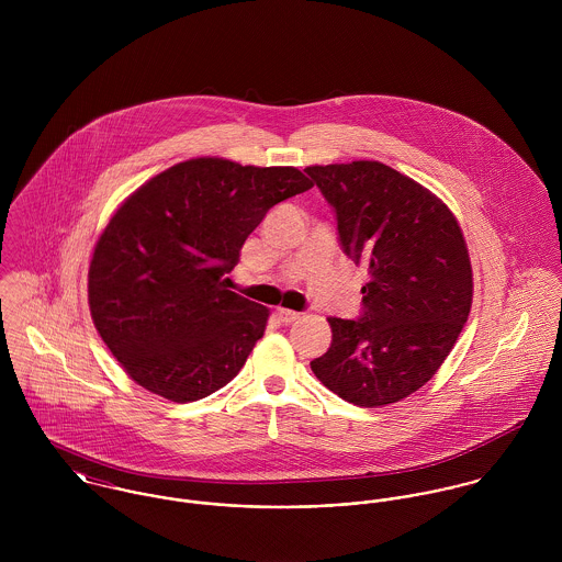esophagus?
Here are the masks:
<instances>
[{
  "instance_id": "esophagus-1",
  "label": "esophagus",
  "mask_w": 562,
  "mask_h": 562,
  "mask_svg": "<svg viewBox=\"0 0 562 562\" xmlns=\"http://www.w3.org/2000/svg\"><path fill=\"white\" fill-rule=\"evenodd\" d=\"M277 318L283 322V324H292V322L299 321L301 318V314L299 312H292V310H277Z\"/></svg>"
}]
</instances>
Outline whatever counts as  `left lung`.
<instances>
[{
  "instance_id": "1",
  "label": "left lung",
  "mask_w": 562,
  "mask_h": 562,
  "mask_svg": "<svg viewBox=\"0 0 562 562\" xmlns=\"http://www.w3.org/2000/svg\"><path fill=\"white\" fill-rule=\"evenodd\" d=\"M335 212L341 250L368 268L357 321L328 318L322 385L359 406L402 401L450 355L472 307V263L452 212L381 161L307 166Z\"/></svg>"
}]
</instances>
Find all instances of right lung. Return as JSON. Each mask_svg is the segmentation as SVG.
Instances as JSON below:
<instances>
[{
    "instance_id": "add662e5",
    "label": "right lung",
    "mask_w": 562,
    "mask_h": 562,
    "mask_svg": "<svg viewBox=\"0 0 562 562\" xmlns=\"http://www.w3.org/2000/svg\"><path fill=\"white\" fill-rule=\"evenodd\" d=\"M312 186L294 166L196 158L156 175L116 210L90 259L88 305L140 387L194 402L240 372L268 310L227 290V272L268 210Z\"/></svg>"
}]
</instances>
